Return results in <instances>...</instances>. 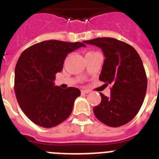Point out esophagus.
Segmentation results:
<instances>
[{
  "label": "esophagus",
  "mask_w": 159,
  "mask_h": 159,
  "mask_svg": "<svg viewBox=\"0 0 159 159\" xmlns=\"http://www.w3.org/2000/svg\"><path fill=\"white\" fill-rule=\"evenodd\" d=\"M81 92H82V94H87V93H89L90 92L88 90H82Z\"/></svg>",
  "instance_id": "34e87169"
}]
</instances>
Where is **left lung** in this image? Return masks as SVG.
Segmentation results:
<instances>
[{
  "label": "left lung",
  "instance_id": "left-lung-1",
  "mask_svg": "<svg viewBox=\"0 0 159 159\" xmlns=\"http://www.w3.org/2000/svg\"><path fill=\"white\" fill-rule=\"evenodd\" d=\"M102 49L106 59L99 79L111 86V96L101 94L102 102L93 108L98 120L111 127L125 125L138 114L147 90V76L137 51L114 38L84 41Z\"/></svg>",
  "mask_w": 159,
  "mask_h": 159
}]
</instances>
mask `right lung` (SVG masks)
Segmentation results:
<instances>
[{
  "label": "right lung",
  "mask_w": 159,
  "mask_h": 159,
  "mask_svg": "<svg viewBox=\"0 0 159 159\" xmlns=\"http://www.w3.org/2000/svg\"><path fill=\"white\" fill-rule=\"evenodd\" d=\"M81 47L86 45L51 39L29 47L19 57L15 69L16 99L25 115L36 125L52 128L72 113L80 90H62L53 81L55 74L62 70L67 55Z\"/></svg>",
  "instance_id": "1"
}]
</instances>
